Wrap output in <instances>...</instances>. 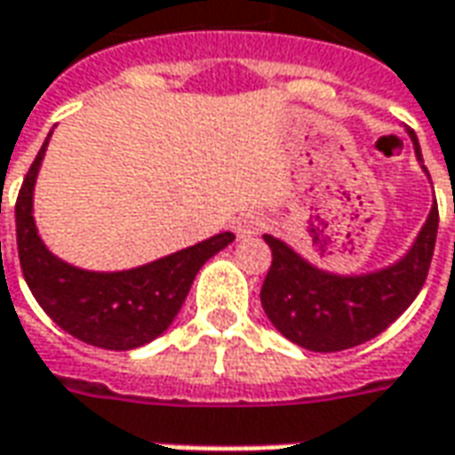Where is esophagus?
Instances as JSON below:
<instances>
[{"instance_id": "esophagus-1", "label": "esophagus", "mask_w": 455, "mask_h": 455, "mask_svg": "<svg viewBox=\"0 0 455 455\" xmlns=\"http://www.w3.org/2000/svg\"><path fill=\"white\" fill-rule=\"evenodd\" d=\"M265 228H267V220L262 215H255V212H247V215L235 220V233H237V237H255Z\"/></svg>"}]
</instances>
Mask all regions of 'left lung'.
Returning a JSON list of instances; mask_svg holds the SVG:
<instances>
[{"instance_id": "left-lung-1", "label": "left lung", "mask_w": 455, "mask_h": 455, "mask_svg": "<svg viewBox=\"0 0 455 455\" xmlns=\"http://www.w3.org/2000/svg\"><path fill=\"white\" fill-rule=\"evenodd\" d=\"M416 158L419 140L411 133ZM438 233V205L428 212L413 247L387 269L359 277L329 275L309 265L282 240L265 235L272 265L259 299L269 322L309 352H341L374 339L406 312L424 287Z\"/></svg>"}]
</instances>
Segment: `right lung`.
<instances>
[{
    "label": "right lung",
    "instance_id": "obj_1",
    "mask_svg": "<svg viewBox=\"0 0 455 455\" xmlns=\"http://www.w3.org/2000/svg\"><path fill=\"white\" fill-rule=\"evenodd\" d=\"M42 150L31 163L29 173L17 196V247L19 265L34 299L71 337L126 352L148 344L171 327L186 302L188 290L215 252L235 240L233 233H220L168 258L126 272H89L54 258L31 218L34 183L46 153Z\"/></svg>",
    "mask_w": 455,
    "mask_h": 455
}]
</instances>
